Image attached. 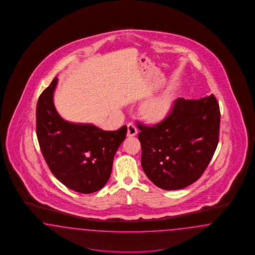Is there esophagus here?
Masks as SVG:
<instances>
[{
  "label": "esophagus",
  "mask_w": 255,
  "mask_h": 255,
  "mask_svg": "<svg viewBox=\"0 0 255 255\" xmlns=\"http://www.w3.org/2000/svg\"><path fill=\"white\" fill-rule=\"evenodd\" d=\"M136 133H137V130H136L135 126L132 123H129L127 125V136L132 137V136H134Z\"/></svg>",
  "instance_id": "obj_1"
}]
</instances>
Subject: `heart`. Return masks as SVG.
Here are the masks:
<instances>
[{"label": "heart", "mask_w": 255, "mask_h": 255, "mask_svg": "<svg viewBox=\"0 0 255 255\" xmlns=\"http://www.w3.org/2000/svg\"><path fill=\"white\" fill-rule=\"evenodd\" d=\"M176 95V88L169 86L157 96L143 103L141 113L146 121L157 123L165 120L171 112Z\"/></svg>", "instance_id": "heart-1"}]
</instances>
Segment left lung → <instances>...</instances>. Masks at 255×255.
Listing matches in <instances>:
<instances>
[{
    "label": "left lung",
    "mask_w": 255,
    "mask_h": 255,
    "mask_svg": "<svg viewBox=\"0 0 255 255\" xmlns=\"http://www.w3.org/2000/svg\"><path fill=\"white\" fill-rule=\"evenodd\" d=\"M140 130L141 165L148 178L163 190L195 182L210 163L219 138L220 110L214 95L177 99L161 123Z\"/></svg>",
    "instance_id": "8db88e82"
}]
</instances>
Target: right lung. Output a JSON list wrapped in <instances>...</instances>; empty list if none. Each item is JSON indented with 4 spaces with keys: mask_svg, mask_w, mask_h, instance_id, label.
I'll list each match as a JSON object with an SVG mask.
<instances>
[{
    "mask_svg": "<svg viewBox=\"0 0 255 255\" xmlns=\"http://www.w3.org/2000/svg\"><path fill=\"white\" fill-rule=\"evenodd\" d=\"M57 77L41 93L36 110V131L41 153L52 173L67 188L91 194L103 188L113 159L126 136L124 125L103 131L91 123L63 120L54 105Z\"/></svg>",
    "mask_w": 255,
    "mask_h": 255,
    "instance_id": "obj_1",
    "label": "right lung"
}]
</instances>
